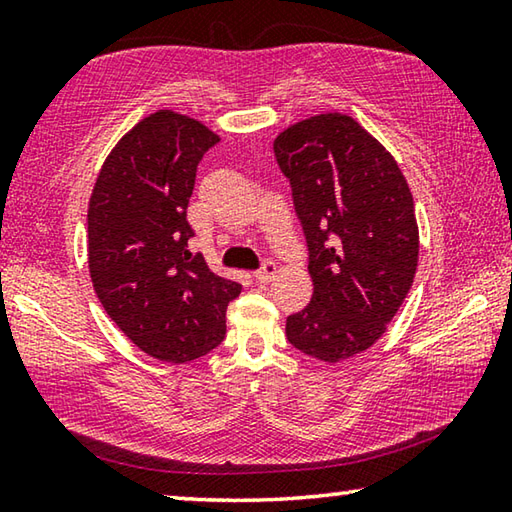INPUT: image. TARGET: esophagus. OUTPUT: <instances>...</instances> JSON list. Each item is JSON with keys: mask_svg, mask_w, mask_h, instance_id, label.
<instances>
[{"mask_svg": "<svg viewBox=\"0 0 512 512\" xmlns=\"http://www.w3.org/2000/svg\"><path fill=\"white\" fill-rule=\"evenodd\" d=\"M275 271H277V266H275L273 259H264L262 268H257V271H255L253 275H255L257 282H268V280H271V277L275 275Z\"/></svg>", "mask_w": 512, "mask_h": 512, "instance_id": "esophagus-1", "label": "esophagus"}]
</instances>
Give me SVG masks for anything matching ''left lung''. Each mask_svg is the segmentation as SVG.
<instances>
[{"instance_id": "1", "label": "left lung", "mask_w": 512, "mask_h": 512, "mask_svg": "<svg viewBox=\"0 0 512 512\" xmlns=\"http://www.w3.org/2000/svg\"><path fill=\"white\" fill-rule=\"evenodd\" d=\"M309 248L314 296L287 318V339L325 363L368 350L418 268L411 189L393 155L341 112L289 126L273 142Z\"/></svg>"}]
</instances>
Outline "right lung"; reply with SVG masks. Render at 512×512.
<instances>
[{"label": "right lung", "mask_w": 512, "mask_h": 512, "mask_svg": "<svg viewBox=\"0 0 512 512\" xmlns=\"http://www.w3.org/2000/svg\"><path fill=\"white\" fill-rule=\"evenodd\" d=\"M216 142L201 121L158 110L121 137L92 189L94 291L121 332L160 361L187 363L214 350L225 309L241 293L189 250L196 167Z\"/></svg>", "instance_id": "obj_1"}]
</instances>
